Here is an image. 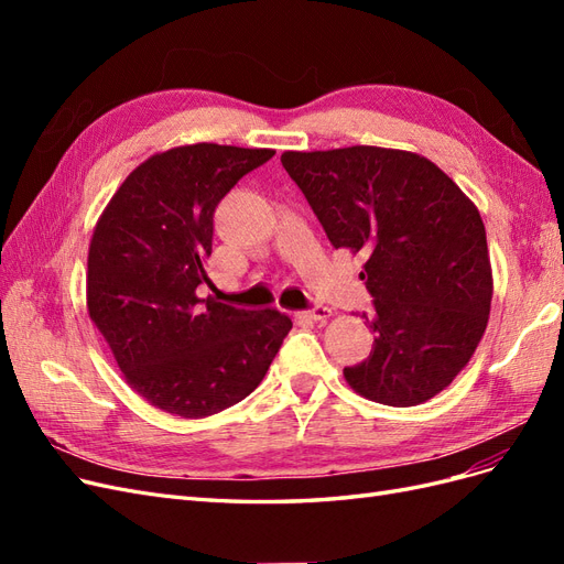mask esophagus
Returning <instances> with one entry per match:
<instances>
[{
  "mask_svg": "<svg viewBox=\"0 0 564 564\" xmlns=\"http://www.w3.org/2000/svg\"><path fill=\"white\" fill-rule=\"evenodd\" d=\"M303 317H311L315 322H327L332 317V311L327 308V305H315L313 311H305Z\"/></svg>",
  "mask_w": 564,
  "mask_h": 564,
  "instance_id": "obj_1",
  "label": "esophagus"
}]
</instances>
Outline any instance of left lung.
I'll return each instance as SVG.
<instances>
[{
	"instance_id": "left-lung-1",
	"label": "left lung",
	"mask_w": 564,
	"mask_h": 564,
	"mask_svg": "<svg viewBox=\"0 0 564 564\" xmlns=\"http://www.w3.org/2000/svg\"><path fill=\"white\" fill-rule=\"evenodd\" d=\"M336 249L365 256L373 332L348 386L371 402L414 406L464 369L485 336L494 280L482 216L429 158L350 145L282 152Z\"/></svg>"
}]
</instances>
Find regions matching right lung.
I'll return each instance as SVG.
<instances>
[{"label": "right lung", "mask_w": 564, "mask_h": 564, "mask_svg": "<svg viewBox=\"0 0 564 564\" xmlns=\"http://www.w3.org/2000/svg\"><path fill=\"white\" fill-rule=\"evenodd\" d=\"M275 150L178 145L141 162L94 228L89 317L124 381L152 406L204 419L245 400L292 329L280 311H242L209 284L214 212L230 187Z\"/></svg>", "instance_id": "add662e5"}]
</instances>
